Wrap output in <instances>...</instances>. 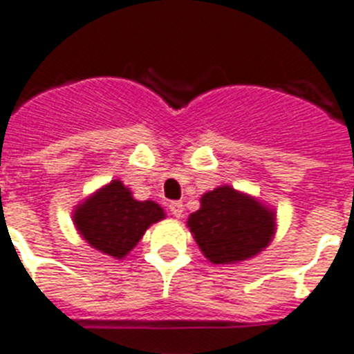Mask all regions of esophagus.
I'll return each mask as SVG.
<instances>
[{"label": "esophagus", "mask_w": 354, "mask_h": 354, "mask_svg": "<svg viewBox=\"0 0 354 354\" xmlns=\"http://www.w3.org/2000/svg\"><path fill=\"white\" fill-rule=\"evenodd\" d=\"M169 209H171L172 216L182 218V214H183V203L182 202H171L169 203Z\"/></svg>", "instance_id": "esophagus-1"}]
</instances>
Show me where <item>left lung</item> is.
Segmentation results:
<instances>
[{
  "label": "left lung",
  "instance_id": "1",
  "mask_svg": "<svg viewBox=\"0 0 354 354\" xmlns=\"http://www.w3.org/2000/svg\"><path fill=\"white\" fill-rule=\"evenodd\" d=\"M187 223L212 263H234L254 257L274 232V214L229 185L205 192L200 211L191 214Z\"/></svg>",
  "mask_w": 354,
  "mask_h": 354
}]
</instances>
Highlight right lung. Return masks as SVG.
<instances>
[{
	"label": "right lung",
	"mask_w": 354,
	"mask_h": 354,
	"mask_svg": "<svg viewBox=\"0 0 354 354\" xmlns=\"http://www.w3.org/2000/svg\"><path fill=\"white\" fill-rule=\"evenodd\" d=\"M163 209L154 202H138L122 182H111L74 212L77 231L94 249L123 258L151 223L160 222Z\"/></svg>",
	"instance_id": "add662e5"
}]
</instances>
